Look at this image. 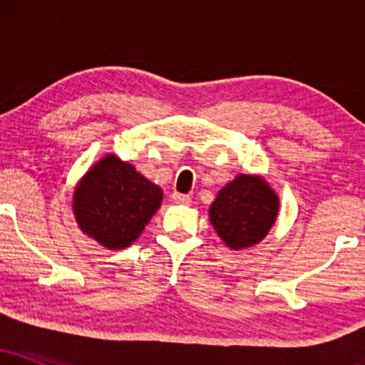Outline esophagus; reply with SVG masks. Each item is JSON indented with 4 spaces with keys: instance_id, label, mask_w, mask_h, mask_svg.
Masks as SVG:
<instances>
[{
    "instance_id": "34e87169",
    "label": "esophagus",
    "mask_w": 365,
    "mask_h": 365,
    "mask_svg": "<svg viewBox=\"0 0 365 365\" xmlns=\"http://www.w3.org/2000/svg\"><path fill=\"white\" fill-rule=\"evenodd\" d=\"M171 199H173L177 204H190L192 202L190 195L180 194V192H173V194H171Z\"/></svg>"
}]
</instances>
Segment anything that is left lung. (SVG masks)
<instances>
[{
	"instance_id": "obj_1",
	"label": "left lung",
	"mask_w": 365,
	"mask_h": 365,
	"mask_svg": "<svg viewBox=\"0 0 365 365\" xmlns=\"http://www.w3.org/2000/svg\"><path fill=\"white\" fill-rule=\"evenodd\" d=\"M278 215V197L259 177L238 175L221 188L209 209L217 235L232 249H244L266 237Z\"/></svg>"
}]
</instances>
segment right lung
<instances>
[{"label":"right lung","mask_w":365,"mask_h":365,"mask_svg":"<svg viewBox=\"0 0 365 365\" xmlns=\"http://www.w3.org/2000/svg\"><path fill=\"white\" fill-rule=\"evenodd\" d=\"M161 199V188L132 165L106 156L78 183L73 209L83 232L108 249H123L140 235Z\"/></svg>","instance_id":"right-lung-1"}]
</instances>
